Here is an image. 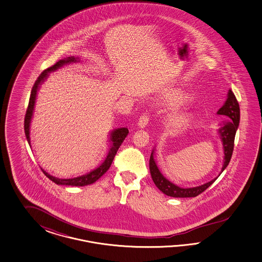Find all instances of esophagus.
<instances>
[{
  "instance_id": "obj_1",
  "label": "esophagus",
  "mask_w": 262,
  "mask_h": 262,
  "mask_svg": "<svg viewBox=\"0 0 262 262\" xmlns=\"http://www.w3.org/2000/svg\"><path fill=\"white\" fill-rule=\"evenodd\" d=\"M149 119H150L149 113H147V112L143 113L142 115L140 116L139 120H138V126L140 127H146L148 125V123H149Z\"/></svg>"
}]
</instances>
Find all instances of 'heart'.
Listing matches in <instances>:
<instances>
[{
	"label": "heart",
	"instance_id": "obj_1",
	"mask_svg": "<svg viewBox=\"0 0 262 262\" xmlns=\"http://www.w3.org/2000/svg\"><path fill=\"white\" fill-rule=\"evenodd\" d=\"M172 101L177 105H184L187 102V98L183 93H176L172 97ZM181 117H183V115H181Z\"/></svg>",
	"mask_w": 262,
	"mask_h": 262
}]
</instances>
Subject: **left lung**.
Returning <instances> with one entry per match:
<instances>
[{
  "mask_svg": "<svg viewBox=\"0 0 262 262\" xmlns=\"http://www.w3.org/2000/svg\"><path fill=\"white\" fill-rule=\"evenodd\" d=\"M220 115H225L226 120L223 121L222 127L219 128V135L221 137L224 148V165H223L222 172L226 169V167L230 163L233 147H234V137L239 126L240 120V108L236 97L233 92L230 90L228 93V99L224 103L222 107L217 112ZM150 172H151V179L155 184L159 190L163 192L167 196L174 197V198H190L196 197L199 194L203 193L207 189L212 183H214L216 179L205 183L201 186L192 187V188H182L174 183L169 182L163 174L160 173L159 167L156 163L154 159V151H151L150 158Z\"/></svg>",
  "mask_w": 262,
  "mask_h": 262,
  "instance_id": "obj_1",
  "label": "left lung"
}]
</instances>
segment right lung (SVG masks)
<instances>
[{
  "label": "right lung",
  "instance_id": "1",
  "mask_svg": "<svg viewBox=\"0 0 262 262\" xmlns=\"http://www.w3.org/2000/svg\"><path fill=\"white\" fill-rule=\"evenodd\" d=\"M79 57H74V56H69L67 58H63L61 60H58L56 64H54L53 66L49 67L46 70L42 72L39 75V77L35 80L33 86H32V92H31V97H30V102L28 108L26 111V115H25L24 121V129L25 135L27 137V140L29 144H31V138H30V124H31V120H32V113L34 110V103H35V99H36V94L38 91L39 85L47 79L48 73L49 72L55 71L56 69L60 68L61 66H63L64 64L71 63V62H76L78 60ZM128 134V129L127 127H120L114 129L111 134V146L110 148V151L107 154V157L104 159L103 163L96 168L95 170H93L92 172L88 173L80 177H77L74 179H58L56 177H53L50 174H48L46 171H44L43 169H41L43 171V173L47 177L48 179H50L52 182L56 183V184H62V185H71V186H84L88 184H92L95 183L97 180H99L102 176H103L111 167V163L114 159V157L116 155V152L118 151L121 144L125 140V138L127 137Z\"/></svg>",
  "mask_w": 262,
  "mask_h": 262
}]
</instances>
